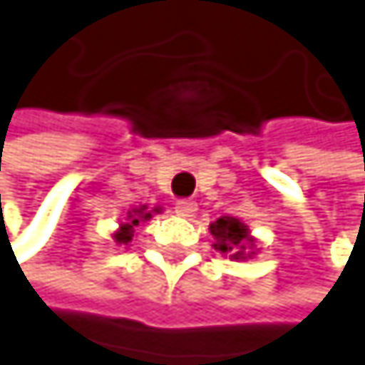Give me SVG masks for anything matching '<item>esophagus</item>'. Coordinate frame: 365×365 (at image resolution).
<instances>
[{
    "label": "esophagus",
    "instance_id": "obj_1",
    "mask_svg": "<svg viewBox=\"0 0 365 365\" xmlns=\"http://www.w3.org/2000/svg\"><path fill=\"white\" fill-rule=\"evenodd\" d=\"M195 212H197V203L190 201V199H179V201L175 203V214L181 216V218H188V216H192Z\"/></svg>",
    "mask_w": 365,
    "mask_h": 365
}]
</instances>
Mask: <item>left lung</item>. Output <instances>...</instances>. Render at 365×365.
Instances as JSON below:
<instances>
[{"mask_svg":"<svg viewBox=\"0 0 365 365\" xmlns=\"http://www.w3.org/2000/svg\"><path fill=\"white\" fill-rule=\"evenodd\" d=\"M210 231L216 242L214 249L231 259H247L255 253V240L251 238L249 227L238 218L222 216L210 225Z\"/></svg>","mask_w":365,"mask_h":365,"instance_id":"8db88e82","label":"left lung"}]
</instances>
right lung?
Segmentation results:
<instances>
[{
	"label": "right lung",
	"instance_id": "add662e5",
	"mask_svg": "<svg viewBox=\"0 0 365 365\" xmlns=\"http://www.w3.org/2000/svg\"><path fill=\"white\" fill-rule=\"evenodd\" d=\"M153 212H160V210H153ZM151 218V212H147V207L143 205V207H136V210H132L129 212V218H127V222H123L120 225V229L114 233V240L120 245H127L129 240H132V236H134V227L138 225V222H143V220H149Z\"/></svg>",
	"mask_w": 365,
	"mask_h": 365
}]
</instances>
